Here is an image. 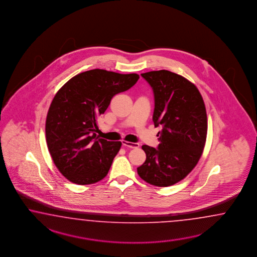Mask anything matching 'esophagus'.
Listing matches in <instances>:
<instances>
[{"label":"esophagus","instance_id":"obj_1","mask_svg":"<svg viewBox=\"0 0 257 257\" xmlns=\"http://www.w3.org/2000/svg\"><path fill=\"white\" fill-rule=\"evenodd\" d=\"M121 144H122V146L130 148V149H136L139 147V143H132V142H128V141H122Z\"/></svg>","mask_w":257,"mask_h":257}]
</instances>
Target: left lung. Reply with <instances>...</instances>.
I'll list each match as a JSON object with an SVG mask.
<instances>
[{"label": "left lung", "mask_w": 257, "mask_h": 257, "mask_svg": "<svg viewBox=\"0 0 257 257\" xmlns=\"http://www.w3.org/2000/svg\"><path fill=\"white\" fill-rule=\"evenodd\" d=\"M153 88L154 126H161L157 149L143 145L145 163L139 177L158 187L183 180L201 157L208 131L201 94L185 77L167 70L141 74Z\"/></svg>", "instance_id": "8db88e82"}]
</instances>
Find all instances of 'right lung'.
Instances as JSON below:
<instances>
[{"label":"right lung","mask_w":257,"mask_h":257,"mask_svg":"<svg viewBox=\"0 0 257 257\" xmlns=\"http://www.w3.org/2000/svg\"><path fill=\"white\" fill-rule=\"evenodd\" d=\"M139 78L138 74L90 70L58 90L47 116L46 139L56 167L68 181L86 185L107 175L121 142L96 137L97 118L114 95L132 88Z\"/></svg>","instance_id":"obj_1"}]
</instances>
